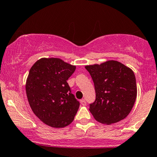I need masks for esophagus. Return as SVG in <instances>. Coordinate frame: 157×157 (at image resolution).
I'll list each match as a JSON object with an SVG mask.
<instances>
[{"instance_id": "1", "label": "esophagus", "mask_w": 157, "mask_h": 157, "mask_svg": "<svg viewBox=\"0 0 157 157\" xmlns=\"http://www.w3.org/2000/svg\"><path fill=\"white\" fill-rule=\"evenodd\" d=\"M80 104L82 105H86V100H85L84 99H82V100H80Z\"/></svg>"}]
</instances>
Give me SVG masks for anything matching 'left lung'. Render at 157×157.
Instances as JSON below:
<instances>
[{"label": "left lung", "instance_id": "obj_1", "mask_svg": "<svg viewBox=\"0 0 157 157\" xmlns=\"http://www.w3.org/2000/svg\"><path fill=\"white\" fill-rule=\"evenodd\" d=\"M94 84L96 100L89 111L97 121L111 125L131 112L137 94L132 69L117 60L86 66Z\"/></svg>", "mask_w": 157, "mask_h": 157}]
</instances>
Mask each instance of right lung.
Returning <instances> with one entry per match:
<instances>
[{
    "label": "right lung",
    "instance_id": "right-lung-1",
    "mask_svg": "<svg viewBox=\"0 0 157 157\" xmlns=\"http://www.w3.org/2000/svg\"><path fill=\"white\" fill-rule=\"evenodd\" d=\"M76 66L60 58L43 57L32 66L26 82L30 107L40 121L50 127L64 128L73 122L80 106L67 80Z\"/></svg>",
    "mask_w": 157,
    "mask_h": 157
}]
</instances>
